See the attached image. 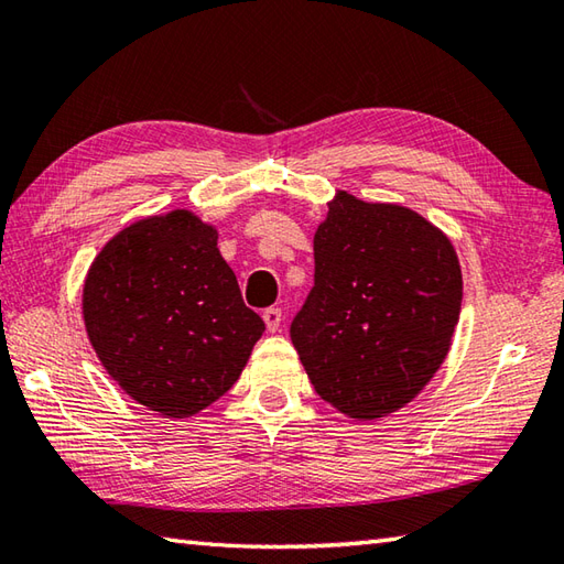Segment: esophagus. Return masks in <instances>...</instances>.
<instances>
[{"label": "esophagus", "mask_w": 564, "mask_h": 564, "mask_svg": "<svg viewBox=\"0 0 564 564\" xmlns=\"http://www.w3.org/2000/svg\"><path fill=\"white\" fill-rule=\"evenodd\" d=\"M281 319H283L281 307H267V311H263V323H267L269 333H275V329L281 327Z\"/></svg>", "instance_id": "1"}]
</instances>
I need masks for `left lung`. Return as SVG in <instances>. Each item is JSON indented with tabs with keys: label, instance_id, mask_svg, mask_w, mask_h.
<instances>
[{
	"label": "left lung",
	"instance_id": "1",
	"mask_svg": "<svg viewBox=\"0 0 564 564\" xmlns=\"http://www.w3.org/2000/svg\"><path fill=\"white\" fill-rule=\"evenodd\" d=\"M315 285L291 339L319 399L373 421L445 361L462 311L452 241L413 209L339 191L315 231Z\"/></svg>",
	"mask_w": 564,
	"mask_h": 564
}]
</instances>
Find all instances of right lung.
I'll list each match as a JSON object with an SVG mask.
<instances>
[{"instance_id": "right-lung-1", "label": "right lung", "mask_w": 564, "mask_h": 564, "mask_svg": "<svg viewBox=\"0 0 564 564\" xmlns=\"http://www.w3.org/2000/svg\"><path fill=\"white\" fill-rule=\"evenodd\" d=\"M83 317L99 361L137 403L187 417L225 395L263 335L217 229L191 209L143 217L97 253Z\"/></svg>"}]
</instances>
